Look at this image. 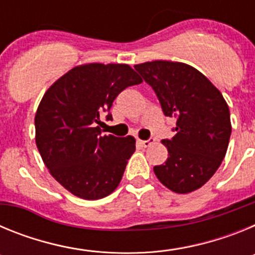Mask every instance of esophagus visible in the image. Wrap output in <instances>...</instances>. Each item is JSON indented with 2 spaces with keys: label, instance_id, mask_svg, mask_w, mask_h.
Here are the masks:
<instances>
[{
  "label": "esophagus",
  "instance_id": "34e87169",
  "mask_svg": "<svg viewBox=\"0 0 255 255\" xmlns=\"http://www.w3.org/2000/svg\"><path fill=\"white\" fill-rule=\"evenodd\" d=\"M139 141H140V144H141V145H143V147L147 148V147H149V145L153 143V141H154V138H152V136H150V138L147 139V140H139Z\"/></svg>",
  "mask_w": 255,
  "mask_h": 255
}]
</instances>
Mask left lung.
<instances>
[{"mask_svg":"<svg viewBox=\"0 0 255 255\" xmlns=\"http://www.w3.org/2000/svg\"><path fill=\"white\" fill-rule=\"evenodd\" d=\"M135 70L157 94L164 116L175 117L176 135L163 139L168 158L154 166L170 190L186 194L211 179L224 161L231 135L226 101L203 74L182 62L152 61Z\"/></svg>","mask_w":255,"mask_h":255,"instance_id":"1","label":"left lung"}]
</instances>
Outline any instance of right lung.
<instances>
[{
	"mask_svg": "<svg viewBox=\"0 0 255 255\" xmlns=\"http://www.w3.org/2000/svg\"><path fill=\"white\" fill-rule=\"evenodd\" d=\"M141 82L129 65L87 64L44 93L35 114V143L52 176L71 194L101 199L119 186L135 139L102 135L100 117L112 120L115 98Z\"/></svg>",
	"mask_w": 255,
	"mask_h": 255,
	"instance_id": "1",
	"label": "right lung"
}]
</instances>
